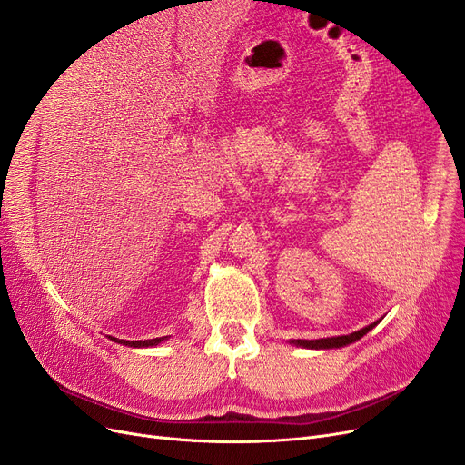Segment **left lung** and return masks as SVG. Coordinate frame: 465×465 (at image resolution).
I'll list each match as a JSON object with an SVG mask.
<instances>
[{
    "mask_svg": "<svg viewBox=\"0 0 465 465\" xmlns=\"http://www.w3.org/2000/svg\"><path fill=\"white\" fill-rule=\"evenodd\" d=\"M377 326V322H372L365 328H361V331H357L353 334H348V336H336V338H321V340H295L293 343L295 346H302V348H312V350H328V348H341V346H348V343L363 338L371 328Z\"/></svg>",
    "mask_w": 465,
    "mask_h": 465,
    "instance_id": "8db88e82",
    "label": "left lung"
}]
</instances>
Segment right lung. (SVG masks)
<instances>
[{"instance_id":"obj_1","label":"right lung","mask_w":465,"mask_h":465,"mask_svg":"<svg viewBox=\"0 0 465 465\" xmlns=\"http://www.w3.org/2000/svg\"><path fill=\"white\" fill-rule=\"evenodd\" d=\"M166 338V336H163ZM163 338H153V340H115L119 343H124V346H129V348H148V346H158V343L163 340ZM114 340V338H112Z\"/></svg>"}]
</instances>
